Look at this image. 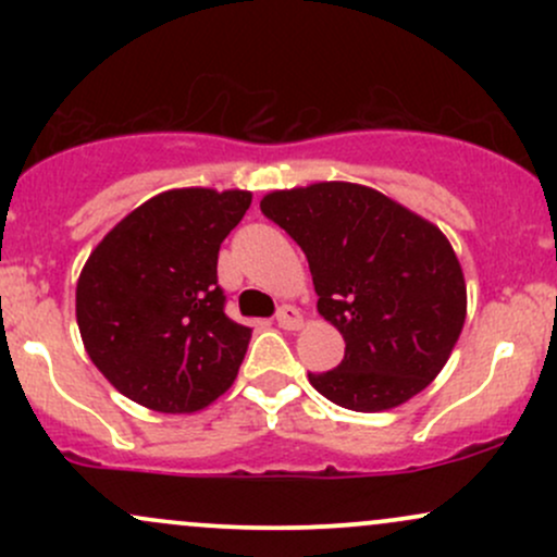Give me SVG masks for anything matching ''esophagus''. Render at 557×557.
Wrapping results in <instances>:
<instances>
[{"instance_id":"1","label":"esophagus","mask_w":557,"mask_h":557,"mask_svg":"<svg viewBox=\"0 0 557 557\" xmlns=\"http://www.w3.org/2000/svg\"><path fill=\"white\" fill-rule=\"evenodd\" d=\"M274 319H277V324L283 330H298L300 324H304V317H300V311L296 309V306H287V304L280 306L277 317H274Z\"/></svg>"}]
</instances>
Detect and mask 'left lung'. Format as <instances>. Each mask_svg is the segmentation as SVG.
<instances>
[{"label":"left lung","instance_id":"1","mask_svg":"<svg viewBox=\"0 0 557 557\" xmlns=\"http://www.w3.org/2000/svg\"><path fill=\"white\" fill-rule=\"evenodd\" d=\"M261 212L306 253L319 314L345 341L337 369L309 374L317 393L374 413L430 385L466 319L463 272L443 230L380 190L337 181L274 190Z\"/></svg>","mask_w":557,"mask_h":557}]
</instances>
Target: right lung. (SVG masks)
<instances>
[{
  "label": "right lung",
  "instance_id": "obj_1",
  "mask_svg": "<svg viewBox=\"0 0 557 557\" xmlns=\"http://www.w3.org/2000/svg\"><path fill=\"white\" fill-rule=\"evenodd\" d=\"M248 207V190H164L91 251L75 317L96 369L125 398L194 413L233 385L251 330L225 314L216 257Z\"/></svg>",
  "mask_w": 557,
  "mask_h": 557
}]
</instances>
